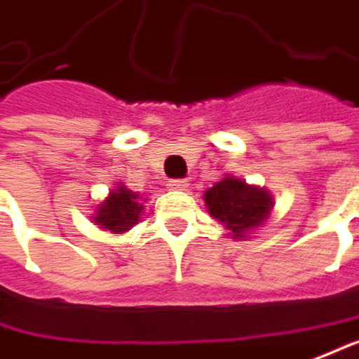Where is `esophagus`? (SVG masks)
Listing matches in <instances>:
<instances>
[{"label":"esophagus","instance_id":"1","mask_svg":"<svg viewBox=\"0 0 359 359\" xmlns=\"http://www.w3.org/2000/svg\"><path fill=\"white\" fill-rule=\"evenodd\" d=\"M167 186H169L171 190H186L190 184H188V180H171Z\"/></svg>","mask_w":359,"mask_h":359}]
</instances>
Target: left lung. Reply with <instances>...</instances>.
<instances>
[{"label":"left lung","mask_w":359,"mask_h":359,"mask_svg":"<svg viewBox=\"0 0 359 359\" xmlns=\"http://www.w3.org/2000/svg\"><path fill=\"white\" fill-rule=\"evenodd\" d=\"M210 217L218 218L233 237H245V231L262 224L269 215L273 202L266 190L251 188L237 177H224L204 194Z\"/></svg>","instance_id":"left-lung-1"}]
</instances>
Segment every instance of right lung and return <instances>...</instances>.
Segmentation results:
<instances>
[{
    "mask_svg": "<svg viewBox=\"0 0 359 359\" xmlns=\"http://www.w3.org/2000/svg\"><path fill=\"white\" fill-rule=\"evenodd\" d=\"M142 204L139 202V194L126 190L124 186H118V190L110 194L106 202L97 206V215L93 220L112 233H124L130 226H135L141 220Z\"/></svg>",
    "mask_w": 359,
    "mask_h": 359,
    "instance_id": "1",
    "label": "right lung"
}]
</instances>
